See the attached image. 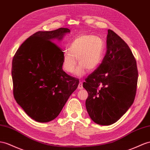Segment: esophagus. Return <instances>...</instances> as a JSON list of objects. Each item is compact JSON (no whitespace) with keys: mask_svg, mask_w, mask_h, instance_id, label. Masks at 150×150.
<instances>
[{"mask_svg":"<svg viewBox=\"0 0 150 150\" xmlns=\"http://www.w3.org/2000/svg\"><path fill=\"white\" fill-rule=\"evenodd\" d=\"M78 89H80V90H81V89H83V84H82V82H80L79 83V86H78Z\"/></svg>","mask_w":150,"mask_h":150,"instance_id":"34e87169","label":"esophagus"}]
</instances>
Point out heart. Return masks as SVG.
Masks as SVG:
<instances>
[{
    "label": "heart",
    "instance_id": "b5f03b06",
    "mask_svg": "<svg viewBox=\"0 0 150 150\" xmlns=\"http://www.w3.org/2000/svg\"><path fill=\"white\" fill-rule=\"evenodd\" d=\"M105 49V44L99 37L82 34L72 40L69 49H65L62 56V67L64 71L74 73L78 61L80 63L75 72L77 77H82L86 70L91 71L100 64Z\"/></svg>",
    "mask_w": 150,
    "mask_h": 150
}]
</instances>
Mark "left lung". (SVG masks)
<instances>
[{"label": "left lung", "mask_w": 150, "mask_h": 150, "mask_svg": "<svg viewBox=\"0 0 150 150\" xmlns=\"http://www.w3.org/2000/svg\"><path fill=\"white\" fill-rule=\"evenodd\" d=\"M106 52L96 70L86 78V106L96 124L110 125L118 121L132 105L138 71L136 61L125 41L108 30Z\"/></svg>", "instance_id": "obj_1"}]
</instances>
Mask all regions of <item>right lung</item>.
<instances>
[{"label": "right lung", "instance_id": "obj_1", "mask_svg": "<svg viewBox=\"0 0 150 150\" xmlns=\"http://www.w3.org/2000/svg\"><path fill=\"white\" fill-rule=\"evenodd\" d=\"M66 28L37 32L15 54L12 63L13 94L25 113L38 122L56 118L79 80L62 68V50L54 40L70 33Z\"/></svg>", "mask_w": 150, "mask_h": 150}]
</instances>
